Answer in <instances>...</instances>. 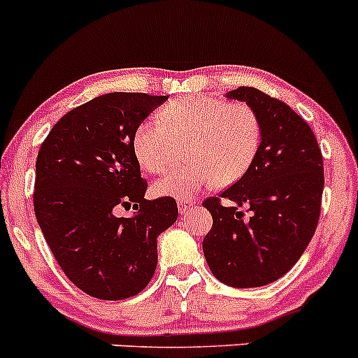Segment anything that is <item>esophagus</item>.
Instances as JSON below:
<instances>
[{
  "instance_id": "esophagus-1",
  "label": "esophagus",
  "mask_w": 358,
  "mask_h": 358,
  "mask_svg": "<svg viewBox=\"0 0 358 358\" xmlns=\"http://www.w3.org/2000/svg\"><path fill=\"white\" fill-rule=\"evenodd\" d=\"M192 208H194V203H192V201H189V199H180L178 203V210H179L180 215H186V213L191 211Z\"/></svg>"
}]
</instances>
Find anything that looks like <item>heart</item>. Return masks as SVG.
I'll return each instance as SVG.
<instances>
[{"instance_id": "b5f03b06", "label": "heart", "mask_w": 358, "mask_h": 358, "mask_svg": "<svg viewBox=\"0 0 358 358\" xmlns=\"http://www.w3.org/2000/svg\"><path fill=\"white\" fill-rule=\"evenodd\" d=\"M189 166L174 169L152 184L160 198L191 199L215 179L231 184L248 171L262 142V122L252 104L210 94H191L167 103L159 118L148 116L131 136V148L143 171L160 172L174 142H186Z\"/></svg>"}]
</instances>
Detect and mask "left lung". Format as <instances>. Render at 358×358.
Instances as JSON below:
<instances>
[{
    "instance_id": "8db88e82",
    "label": "left lung",
    "mask_w": 358,
    "mask_h": 358,
    "mask_svg": "<svg viewBox=\"0 0 358 358\" xmlns=\"http://www.w3.org/2000/svg\"><path fill=\"white\" fill-rule=\"evenodd\" d=\"M227 96L255 108L262 142L242 178L203 201L213 216L203 252L218 280L231 287H260L291 271L315 235L323 155L308 123L280 99L245 86Z\"/></svg>"
}]
</instances>
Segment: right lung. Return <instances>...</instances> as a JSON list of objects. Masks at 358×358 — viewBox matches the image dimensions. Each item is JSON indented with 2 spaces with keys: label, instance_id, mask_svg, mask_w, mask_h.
<instances>
[{
  "label": "right lung",
  "instance_id": "right-lung-1",
  "mask_svg": "<svg viewBox=\"0 0 358 358\" xmlns=\"http://www.w3.org/2000/svg\"><path fill=\"white\" fill-rule=\"evenodd\" d=\"M166 99L98 96L64 115L40 145L38 227L64 274L92 298L122 301L143 291L157 267V236L178 220L174 198H143L147 180L131 148L136 125ZM130 206V219L114 215Z\"/></svg>",
  "mask_w": 358,
  "mask_h": 358
}]
</instances>
